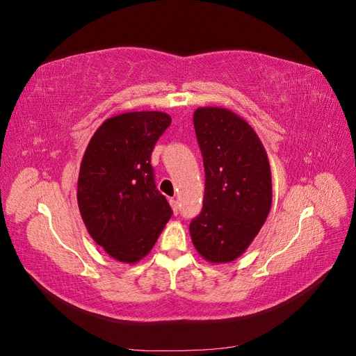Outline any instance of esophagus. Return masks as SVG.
<instances>
[{"instance_id": "1", "label": "esophagus", "mask_w": 356, "mask_h": 356, "mask_svg": "<svg viewBox=\"0 0 356 356\" xmlns=\"http://www.w3.org/2000/svg\"><path fill=\"white\" fill-rule=\"evenodd\" d=\"M169 203H170V207H172V209H174V212L175 213H178V200L175 199V197H172V199H169Z\"/></svg>"}]
</instances>
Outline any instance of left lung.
Here are the masks:
<instances>
[{"label": "left lung", "mask_w": 356, "mask_h": 356, "mask_svg": "<svg viewBox=\"0 0 356 356\" xmlns=\"http://www.w3.org/2000/svg\"><path fill=\"white\" fill-rule=\"evenodd\" d=\"M204 166L203 208L190 222L197 252L211 263L241 257L260 232L272 207V174L254 129L217 106L193 115Z\"/></svg>", "instance_id": "left-lung-1"}]
</instances>
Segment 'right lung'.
<instances>
[{
    "label": "right lung",
    "instance_id": "add662e5",
    "mask_svg": "<svg viewBox=\"0 0 356 356\" xmlns=\"http://www.w3.org/2000/svg\"><path fill=\"white\" fill-rule=\"evenodd\" d=\"M172 118L135 111L105 120L86 148L77 202L92 239L122 263H136L154 246L172 209L156 187L152 153Z\"/></svg>",
    "mask_w": 356,
    "mask_h": 356
}]
</instances>
